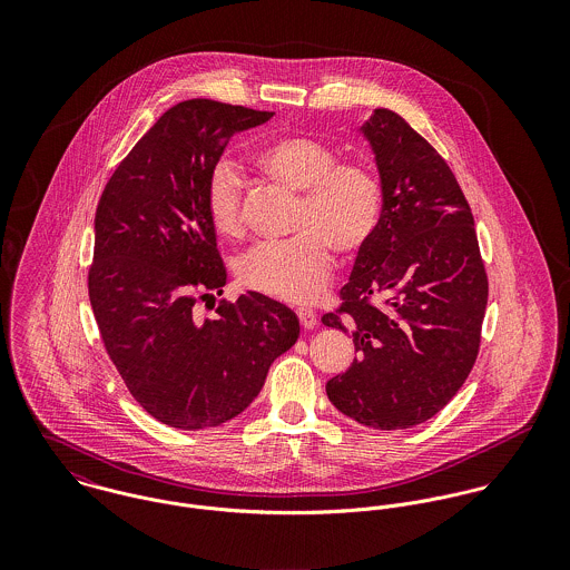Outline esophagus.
Masks as SVG:
<instances>
[{
    "mask_svg": "<svg viewBox=\"0 0 570 570\" xmlns=\"http://www.w3.org/2000/svg\"><path fill=\"white\" fill-rule=\"evenodd\" d=\"M298 318H301V325L305 326V328H314V326L318 325V314L314 309H307V307L298 309Z\"/></svg>",
    "mask_w": 570,
    "mask_h": 570,
    "instance_id": "34e87169",
    "label": "esophagus"
}]
</instances>
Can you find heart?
<instances>
[{"mask_svg": "<svg viewBox=\"0 0 570 570\" xmlns=\"http://www.w3.org/2000/svg\"><path fill=\"white\" fill-rule=\"evenodd\" d=\"M254 160L274 181L303 193L294 217L296 237L256 245L239 265L245 287L289 301L309 303L328 283L331 247L355 254L380 226L384 188L373 168L337 163V154L307 136H283L258 147ZM213 228L228 239L244 235L242 179L235 164H215L206 186Z\"/></svg>", "mask_w": 570, "mask_h": 570, "instance_id": "1", "label": "heart"}]
</instances>
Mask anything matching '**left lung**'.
<instances>
[{"label": "left lung", "instance_id": "1", "mask_svg": "<svg viewBox=\"0 0 570 570\" xmlns=\"http://www.w3.org/2000/svg\"><path fill=\"white\" fill-rule=\"evenodd\" d=\"M384 206L357 252L340 312L323 325L353 335L357 357L326 382L342 414L375 430L419 425L468 380L481 344L488 274L474 217L445 160L391 109L360 127Z\"/></svg>", "mask_w": 570, "mask_h": 570}]
</instances>
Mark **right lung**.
<instances>
[{
  "instance_id": "add662e5",
  "label": "right lung",
  "mask_w": 570,
  "mask_h": 570,
  "mask_svg": "<svg viewBox=\"0 0 570 570\" xmlns=\"http://www.w3.org/2000/svg\"><path fill=\"white\" fill-rule=\"evenodd\" d=\"M272 116L206 98L170 107L96 208L89 303L100 337L134 400L170 428L242 414L301 333L289 307L258 292L219 303L215 318L195 316L228 281L206 208L210 170L237 131Z\"/></svg>"
}]
</instances>
